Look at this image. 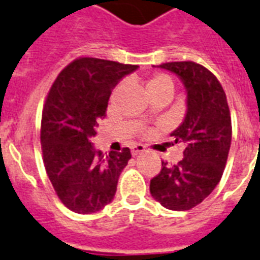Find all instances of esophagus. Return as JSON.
Listing matches in <instances>:
<instances>
[{"mask_svg":"<svg viewBox=\"0 0 260 260\" xmlns=\"http://www.w3.org/2000/svg\"><path fill=\"white\" fill-rule=\"evenodd\" d=\"M143 151H145V146H143V145H140V143H138V145H134V146L132 147L133 155H138L141 154V153H143Z\"/></svg>","mask_w":260,"mask_h":260,"instance_id":"1","label":"esophagus"}]
</instances>
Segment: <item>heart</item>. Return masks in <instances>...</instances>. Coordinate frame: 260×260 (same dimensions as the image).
<instances>
[{
  "instance_id": "heart-1",
  "label": "heart",
  "mask_w": 260,
  "mask_h": 260,
  "mask_svg": "<svg viewBox=\"0 0 260 260\" xmlns=\"http://www.w3.org/2000/svg\"><path fill=\"white\" fill-rule=\"evenodd\" d=\"M120 86L117 87V90ZM146 91L147 94L154 95L159 94V92H169L170 95L173 94L174 91V82L172 76L164 72H157L151 76L146 83Z\"/></svg>"
}]
</instances>
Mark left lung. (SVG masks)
Masks as SVG:
<instances>
[{"label":"left lung","mask_w":260,"mask_h":260,"mask_svg":"<svg viewBox=\"0 0 260 260\" xmlns=\"http://www.w3.org/2000/svg\"><path fill=\"white\" fill-rule=\"evenodd\" d=\"M158 67L178 75L188 92L186 115L172 133L184 145L176 165L162 161L150 180V193L172 211H188L211 194L219 184L231 147V113L223 87L208 68L194 61H170Z\"/></svg>","instance_id":"left-lung-1"}]
</instances>
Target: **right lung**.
<instances>
[{
  "label": "right lung",
  "instance_id": "1",
  "mask_svg": "<svg viewBox=\"0 0 260 260\" xmlns=\"http://www.w3.org/2000/svg\"><path fill=\"white\" fill-rule=\"evenodd\" d=\"M138 66L78 57L57 75L45 98L40 141L43 161L59 200L76 213H94L111 203L130 149L106 155L91 138L106 117L111 90Z\"/></svg>",
  "mask_w": 260,
  "mask_h": 260
}]
</instances>
